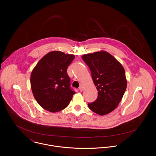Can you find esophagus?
Returning <instances> with one entry per match:
<instances>
[{"label":"esophagus","mask_w":156,"mask_h":156,"mask_svg":"<svg viewBox=\"0 0 156 156\" xmlns=\"http://www.w3.org/2000/svg\"><path fill=\"white\" fill-rule=\"evenodd\" d=\"M79 89L80 90V91H83V87L82 86H80L79 88Z\"/></svg>","instance_id":"34e87169"}]
</instances>
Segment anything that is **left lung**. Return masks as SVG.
<instances>
[{"label":"left lung","instance_id":"obj_1","mask_svg":"<svg viewBox=\"0 0 156 156\" xmlns=\"http://www.w3.org/2000/svg\"><path fill=\"white\" fill-rule=\"evenodd\" d=\"M88 66L92 78L98 91V97L88 103L89 109L105 115L113 111L121 101L127 88L125 70L122 65L105 51L82 56Z\"/></svg>","mask_w":156,"mask_h":156}]
</instances>
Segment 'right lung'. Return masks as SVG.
Wrapping results in <instances>:
<instances>
[{
	"mask_svg": "<svg viewBox=\"0 0 156 156\" xmlns=\"http://www.w3.org/2000/svg\"><path fill=\"white\" fill-rule=\"evenodd\" d=\"M74 57L59 51H51L34 68L30 76L32 93L45 110L51 112L63 110L76 93L70 86L67 71Z\"/></svg>",
	"mask_w": 156,
	"mask_h": 156,
	"instance_id": "right-lung-1",
	"label": "right lung"
}]
</instances>
